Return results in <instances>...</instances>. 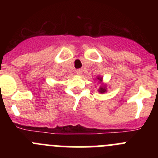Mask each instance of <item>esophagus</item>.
Segmentation results:
<instances>
[{
    "label": "esophagus",
    "mask_w": 158,
    "mask_h": 158,
    "mask_svg": "<svg viewBox=\"0 0 158 158\" xmlns=\"http://www.w3.org/2000/svg\"><path fill=\"white\" fill-rule=\"evenodd\" d=\"M82 69H78V70H76V74L81 75V74H82Z\"/></svg>",
    "instance_id": "1"
}]
</instances>
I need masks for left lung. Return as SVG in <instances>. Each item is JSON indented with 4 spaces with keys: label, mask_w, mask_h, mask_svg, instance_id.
I'll use <instances>...</instances> for the list:
<instances>
[{
    "label": "left lung",
    "mask_w": 158,
    "mask_h": 158,
    "mask_svg": "<svg viewBox=\"0 0 158 158\" xmlns=\"http://www.w3.org/2000/svg\"><path fill=\"white\" fill-rule=\"evenodd\" d=\"M96 79H98L100 82L102 81V77H100L99 76H98ZM98 92H100V93H105V92H107V90H106V85H105V84H102V85L100 86V88L98 89Z\"/></svg>",
    "instance_id": "1"
}]
</instances>
